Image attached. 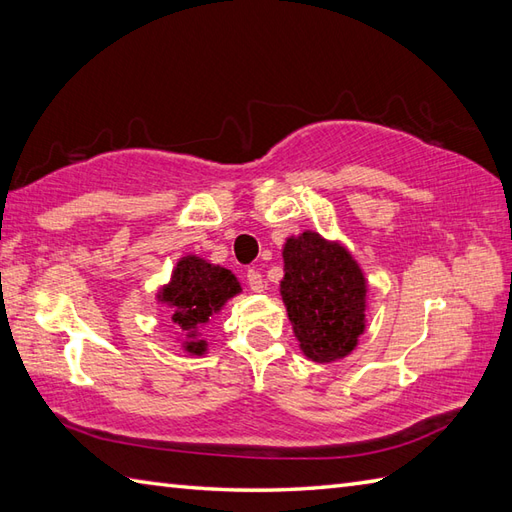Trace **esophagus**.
I'll return each mask as SVG.
<instances>
[{
    "instance_id": "obj_1",
    "label": "esophagus",
    "mask_w": 512,
    "mask_h": 512,
    "mask_svg": "<svg viewBox=\"0 0 512 512\" xmlns=\"http://www.w3.org/2000/svg\"><path fill=\"white\" fill-rule=\"evenodd\" d=\"M246 281H248V285H251L253 292H264V288H266L264 277H261V272L255 268L246 270Z\"/></svg>"
}]
</instances>
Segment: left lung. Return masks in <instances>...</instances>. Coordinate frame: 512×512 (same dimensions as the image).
Here are the masks:
<instances>
[{
    "mask_svg": "<svg viewBox=\"0 0 512 512\" xmlns=\"http://www.w3.org/2000/svg\"><path fill=\"white\" fill-rule=\"evenodd\" d=\"M281 296L301 351L314 362L349 355L364 331L366 279L349 251L305 231L283 246Z\"/></svg>",
    "mask_w": 512,
    "mask_h": 512,
    "instance_id": "obj_1",
    "label": "left lung"
}]
</instances>
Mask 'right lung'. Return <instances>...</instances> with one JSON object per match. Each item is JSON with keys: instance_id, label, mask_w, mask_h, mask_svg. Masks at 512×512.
Listing matches in <instances>:
<instances>
[{"instance_id": "1", "label": "right lung", "mask_w": 512, "mask_h": 512, "mask_svg": "<svg viewBox=\"0 0 512 512\" xmlns=\"http://www.w3.org/2000/svg\"><path fill=\"white\" fill-rule=\"evenodd\" d=\"M240 290V283L227 268L213 266L196 255L178 261L170 283L159 292V299L172 307V323L189 334L185 351L194 355L205 353L207 344L194 338L196 329L209 323V318Z\"/></svg>"}]
</instances>
